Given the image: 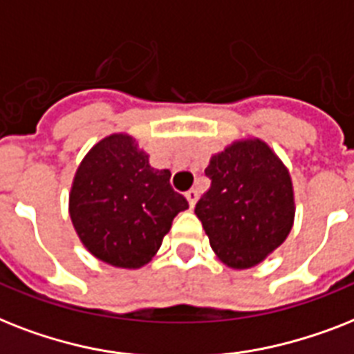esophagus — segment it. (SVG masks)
Segmentation results:
<instances>
[{
	"label": "esophagus",
	"instance_id": "1",
	"mask_svg": "<svg viewBox=\"0 0 354 354\" xmlns=\"http://www.w3.org/2000/svg\"><path fill=\"white\" fill-rule=\"evenodd\" d=\"M197 199H199V192L195 190V188H192V190L186 192V201H188L190 208H194L195 203H197Z\"/></svg>",
	"mask_w": 354,
	"mask_h": 354
}]
</instances>
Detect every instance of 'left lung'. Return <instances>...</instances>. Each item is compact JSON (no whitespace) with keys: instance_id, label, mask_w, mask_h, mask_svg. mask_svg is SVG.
Wrapping results in <instances>:
<instances>
[{"instance_id":"obj_1","label":"left lung","mask_w":354,"mask_h":354,"mask_svg":"<svg viewBox=\"0 0 354 354\" xmlns=\"http://www.w3.org/2000/svg\"><path fill=\"white\" fill-rule=\"evenodd\" d=\"M212 186L195 205L210 247L234 270L265 261L292 230L296 203L289 168L265 140L237 138L210 157Z\"/></svg>"}]
</instances>
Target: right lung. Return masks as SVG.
Masks as SVG:
<instances>
[{"mask_svg": "<svg viewBox=\"0 0 354 354\" xmlns=\"http://www.w3.org/2000/svg\"><path fill=\"white\" fill-rule=\"evenodd\" d=\"M169 177V169L149 166V155L128 133L98 140L69 192L71 221L87 252L117 268L148 265L174 217L188 208Z\"/></svg>", "mask_w": 354, "mask_h": 354, "instance_id": "right-lung-1", "label": "right lung"}]
</instances>
